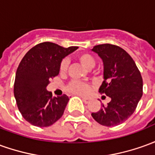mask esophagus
Returning <instances> with one entry per match:
<instances>
[{"label":"esophagus","instance_id":"obj_1","mask_svg":"<svg viewBox=\"0 0 155 155\" xmlns=\"http://www.w3.org/2000/svg\"><path fill=\"white\" fill-rule=\"evenodd\" d=\"M82 100L85 103H88V102H90V101L91 100V98H90V97H82Z\"/></svg>","mask_w":155,"mask_h":155}]
</instances>
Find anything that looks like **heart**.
<instances>
[{
	"label": "heart",
	"instance_id": "1",
	"mask_svg": "<svg viewBox=\"0 0 155 155\" xmlns=\"http://www.w3.org/2000/svg\"><path fill=\"white\" fill-rule=\"evenodd\" d=\"M76 59L79 60L83 66L86 69H91L96 64V59L92 55L88 53H81L76 55ZM69 62L67 59H63L59 64V72L64 74L68 70ZM66 90L70 93L79 95V96H86L91 91V85L86 82L80 81H72L66 86Z\"/></svg>",
	"mask_w": 155,
	"mask_h": 155
}]
</instances>
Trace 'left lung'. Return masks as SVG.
<instances>
[{
  "mask_svg": "<svg viewBox=\"0 0 155 155\" xmlns=\"http://www.w3.org/2000/svg\"><path fill=\"white\" fill-rule=\"evenodd\" d=\"M92 51L98 54L104 64V81L99 92L111 101L91 116L103 126H117L130 117L141 99L142 75L132 57L119 46L99 44Z\"/></svg>",
  "mask_w": 155,
  "mask_h": 155,
  "instance_id": "1",
  "label": "left lung"
}]
</instances>
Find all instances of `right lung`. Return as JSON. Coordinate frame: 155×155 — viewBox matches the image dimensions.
Wrapping results in <instances>:
<instances>
[{
	"mask_svg": "<svg viewBox=\"0 0 155 155\" xmlns=\"http://www.w3.org/2000/svg\"><path fill=\"white\" fill-rule=\"evenodd\" d=\"M77 48L44 42L32 47L21 60L15 77L14 96L21 116L33 126H51L64 114L69 97L64 94L53 97L46 86L59 74L63 58Z\"/></svg>",
	"mask_w": 155,
	"mask_h": 155,
	"instance_id": "1",
	"label": "right lung"
}]
</instances>
